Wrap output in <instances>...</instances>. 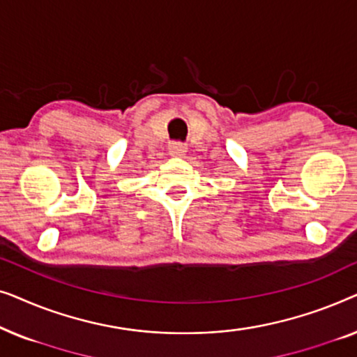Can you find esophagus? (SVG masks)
<instances>
[{"label": "esophagus", "instance_id": "1", "mask_svg": "<svg viewBox=\"0 0 357 357\" xmlns=\"http://www.w3.org/2000/svg\"><path fill=\"white\" fill-rule=\"evenodd\" d=\"M185 153H187V146L182 143H172L169 146V154L172 158H183Z\"/></svg>", "mask_w": 357, "mask_h": 357}]
</instances>
